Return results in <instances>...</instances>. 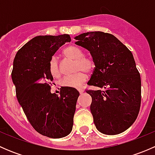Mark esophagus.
Segmentation results:
<instances>
[{
  "instance_id": "esophagus-1",
  "label": "esophagus",
  "mask_w": 155,
  "mask_h": 155,
  "mask_svg": "<svg viewBox=\"0 0 155 155\" xmlns=\"http://www.w3.org/2000/svg\"><path fill=\"white\" fill-rule=\"evenodd\" d=\"M78 91H79V92L81 94H83V92H84V89L82 88V87H79V88H78Z\"/></svg>"
}]
</instances>
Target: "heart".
Here are the masks:
<instances>
[{
    "label": "heart",
    "mask_w": 155,
    "mask_h": 155,
    "mask_svg": "<svg viewBox=\"0 0 155 155\" xmlns=\"http://www.w3.org/2000/svg\"><path fill=\"white\" fill-rule=\"evenodd\" d=\"M64 54L68 58L75 61V71H78L73 75L67 76L62 79L61 84L63 86L78 87L87 79V74L93 70L94 61L91 58L84 56V51L81 48L76 46H70L64 50ZM49 72L54 77H60L61 70L57 59L53 57L49 62ZM84 71H83V70Z\"/></svg>",
    "instance_id": "heart-1"
}]
</instances>
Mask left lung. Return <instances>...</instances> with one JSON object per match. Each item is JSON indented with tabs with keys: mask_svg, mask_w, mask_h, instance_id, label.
Instances as JSON below:
<instances>
[{
	"mask_svg": "<svg viewBox=\"0 0 155 155\" xmlns=\"http://www.w3.org/2000/svg\"><path fill=\"white\" fill-rule=\"evenodd\" d=\"M76 44L90 51L95 68L88 85L91 112L96 128L116 135L130 127L141 104V79L132 52L112 34L101 31L76 36Z\"/></svg>",
	"mask_w": 155,
	"mask_h": 155,
	"instance_id": "left-lung-1",
	"label": "left lung"
}]
</instances>
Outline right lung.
I'll return each instance as SVG.
<instances>
[{
	"instance_id": "1",
	"label": "right lung",
	"mask_w": 155,
	"mask_h": 155,
	"mask_svg": "<svg viewBox=\"0 0 155 155\" xmlns=\"http://www.w3.org/2000/svg\"><path fill=\"white\" fill-rule=\"evenodd\" d=\"M70 41L68 34L37 36L17 51L13 61L11 76L18 103L33 127L50 138L64 137L73 129L79 92L61 87L60 94H51L48 68L57 50Z\"/></svg>"
}]
</instances>
